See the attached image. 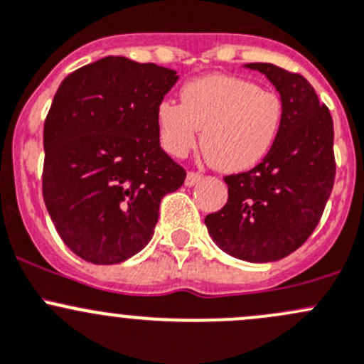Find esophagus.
<instances>
[{
	"label": "esophagus",
	"mask_w": 364,
	"mask_h": 364,
	"mask_svg": "<svg viewBox=\"0 0 364 364\" xmlns=\"http://www.w3.org/2000/svg\"><path fill=\"white\" fill-rule=\"evenodd\" d=\"M200 178H203V176H200L199 172H196V171H190L188 174H186L185 185H186V186H193V185H197V183L200 181Z\"/></svg>",
	"instance_id": "34e87169"
}]
</instances>
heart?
Here are the masks:
<instances>
[{"label": "heart", "instance_id": "heart-1", "mask_svg": "<svg viewBox=\"0 0 364 364\" xmlns=\"http://www.w3.org/2000/svg\"><path fill=\"white\" fill-rule=\"evenodd\" d=\"M284 116L280 97L232 75H208L181 87V104L161 102L156 124L161 146L186 156L200 134L209 164L222 172H243L266 156Z\"/></svg>", "mask_w": 364, "mask_h": 364}]
</instances>
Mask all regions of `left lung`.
<instances>
[{
    "mask_svg": "<svg viewBox=\"0 0 364 364\" xmlns=\"http://www.w3.org/2000/svg\"><path fill=\"white\" fill-rule=\"evenodd\" d=\"M280 93L284 116L269 153L247 172L225 176L229 199L204 218L229 255L273 262L310 237L335 185L333 119L311 84L271 63H250Z\"/></svg>",
    "mask_w": 364,
    "mask_h": 364,
    "instance_id": "left-lung-1",
    "label": "left lung"
}]
</instances>
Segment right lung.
Instances as JSON below:
<instances>
[{
    "label": "right lung",
    "mask_w": 364,
    "mask_h": 364,
    "mask_svg": "<svg viewBox=\"0 0 364 364\" xmlns=\"http://www.w3.org/2000/svg\"><path fill=\"white\" fill-rule=\"evenodd\" d=\"M174 70L107 56L65 77L43 124L42 193L65 245L119 264L155 232L164 196L186 172L160 148L156 109Z\"/></svg>",
    "instance_id": "1"
}]
</instances>
